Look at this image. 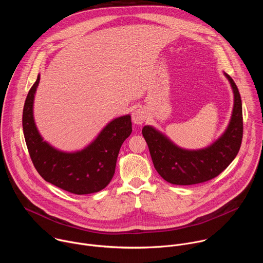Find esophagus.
<instances>
[{
    "label": "esophagus",
    "instance_id": "1",
    "mask_svg": "<svg viewBox=\"0 0 263 263\" xmlns=\"http://www.w3.org/2000/svg\"><path fill=\"white\" fill-rule=\"evenodd\" d=\"M145 119H146V115H145L144 110H142V109L139 108V109H135V110L133 111V114H132V121H133L134 124H136V125H141L142 123H144Z\"/></svg>",
    "mask_w": 263,
    "mask_h": 263
}]
</instances>
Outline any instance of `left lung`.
I'll list each match as a JSON object with an SVG mask.
<instances>
[{"mask_svg":"<svg viewBox=\"0 0 263 263\" xmlns=\"http://www.w3.org/2000/svg\"><path fill=\"white\" fill-rule=\"evenodd\" d=\"M224 76L234 92L232 118L226 132L210 146L189 151L175 145L153 127L142 128L153 164L165 181L176 185L203 183L218 176L236 157L243 134L241 99L233 79L227 73Z\"/></svg>","mask_w":263,"mask_h":263,"instance_id":"8db88e82","label":"left lung"}]
</instances>
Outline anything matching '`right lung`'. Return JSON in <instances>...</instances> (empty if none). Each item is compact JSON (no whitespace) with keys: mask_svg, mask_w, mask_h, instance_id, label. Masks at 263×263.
Here are the masks:
<instances>
[{"mask_svg":"<svg viewBox=\"0 0 263 263\" xmlns=\"http://www.w3.org/2000/svg\"><path fill=\"white\" fill-rule=\"evenodd\" d=\"M40 79L39 74L23 110V130L34 167L47 182L68 193L87 195L102 191L114 177L120 148L132 132L131 117L110 122L82 151L60 152L43 140L34 123L33 100Z\"/></svg>","mask_w":263,"mask_h":263,"instance_id":"add662e5","label":"right lung"}]
</instances>
